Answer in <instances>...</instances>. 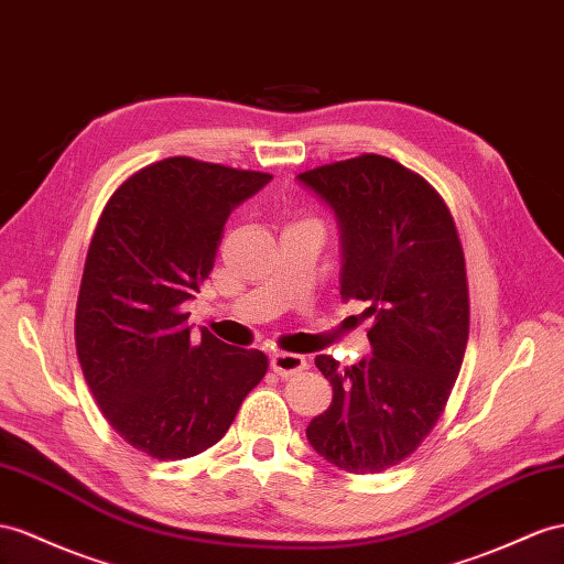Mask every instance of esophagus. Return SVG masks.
<instances>
[{"label":"esophagus","instance_id":"esophagus-1","mask_svg":"<svg viewBox=\"0 0 564 564\" xmlns=\"http://www.w3.org/2000/svg\"><path fill=\"white\" fill-rule=\"evenodd\" d=\"M271 369L276 371L279 377H293V373H300L302 369H307V359L302 355H293V352H273Z\"/></svg>","mask_w":564,"mask_h":564}]
</instances>
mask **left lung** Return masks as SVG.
<instances>
[{
	"label": "left lung",
	"mask_w": 564,
	"mask_h": 564,
	"mask_svg": "<svg viewBox=\"0 0 564 564\" xmlns=\"http://www.w3.org/2000/svg\"><path fill=\"white\" fill-rule=\"evenodd\" d=\"M297 181L334 209L340 295L371 316V357L316 355L334 400L307 441L338 469L377 474L420 447L451 398L469 338L465 252L443 197L393 159L362 154Z\"/></svg>",
	"instance_id": "8db88e82"
}]
</instances>
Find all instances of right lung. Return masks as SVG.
Instances as JSON below:
<instances>
[{"label":"right lung","mask_w":564,"mask_h":564,"mask_svg":"<svg viewBox=\"0 0 564 564\" xmlns=\"http://www.w3.org/2000/svg\"><path fill=\"white\" fill-rule=\"evenodd\" d=\"M271 181L169 156L123 181L85 257L76 350L111 429L154 459H185L224 438L267 355L193 336L185 300L214 269L224 226Z\"/></svg>","instance_id":"add662e5"}]
</instances>
